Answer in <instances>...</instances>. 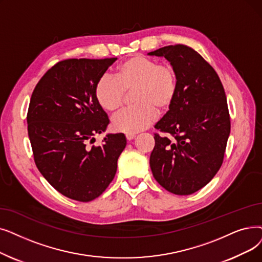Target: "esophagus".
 <instances>
[{
	"mask_svg": "<svg viewBox=\"0 0 262 262\" xmlns=\"http://www.w3.org/2000/svg\"><path fill=\"white\" fill-rule=\"evenodd\" d=\"M135 137H136V136L133 135V134H126V139H127L128 141H132L133 139H135Z\"/></svg>",
	"mask_w": 262,
	"mask_h": 262,
	"instance_id": "esophagus-1",
	"label": "esophagus"
}]
</instances>
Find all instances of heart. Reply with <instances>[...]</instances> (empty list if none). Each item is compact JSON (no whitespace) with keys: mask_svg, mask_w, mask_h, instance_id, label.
Here are the masks:
<instances>
[{"mask_svg":"<svg viewBox=\"0 0 262 262\" xmlns=\"http://www.w3.org/2000/svg\"><path fill=\"white\" fill-rule=\"evenodd\" d=\"M177 77L167 65L135 55L122 62L116 78L103 76L95 85V98L106 111H117L123 104L125 92L135 91V107L124 109L112 118L111 125L116 132L124 134L139 133L155 121L157 110L166 111L177 95Z\"/></svg>","mask_w":262,"mask_h":262,"instance_id":"obj_1","label":"heart"}]
</instances>
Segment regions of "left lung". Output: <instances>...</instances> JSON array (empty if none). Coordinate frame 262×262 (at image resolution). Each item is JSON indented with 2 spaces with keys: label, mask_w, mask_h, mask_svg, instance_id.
<instances>
[{
  "label": "left lung",
  "mask_w": 262,
  "mask_h": 262,
  "mask_svg": "<svg viewBox=\"0 0 262 262\" xmlns=\"http://www.w3.org/2000/svg\"><path fill=\"white\" fill-rule=\"evenodd\" d=\"M163 56L177 77V95L155 128L150 156L153 177L176 195H190L206 186L220 170L230 134L224 86L214 68L184 45L147 53Z\"/></svg>",
  "instance_id": "8db88e82"
}]
</instances>
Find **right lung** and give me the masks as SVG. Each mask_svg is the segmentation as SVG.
<instances>
[{
  "label": "right lung",
  "instance_id": "1",
  "mask_svg": "<svg viewBox=\"0 0 262 262\" xmlns=\"http://www.w3.org/2000/svg\"><path fill=\"white\" fill-rule=\"evenodd\" d=\"M116 61L56 63L41 77L30 100L27 122L34 161L51 186L77 201L103 194L126 146L124 134H107L101 145L90 144L109 124L95 98V85Z\"/></svg>",
  "mask_w": 262,
  "mask_h": 262
}]
</instances>
